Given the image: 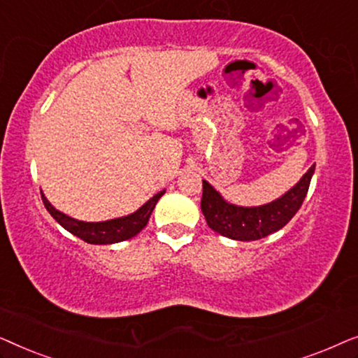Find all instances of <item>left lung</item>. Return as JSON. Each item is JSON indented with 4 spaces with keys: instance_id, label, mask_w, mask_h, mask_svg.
Returning a JSON list of instances; mask_svg holds the SVG:
<instances>
[{
    "instance_id": "1",
    "label": "left lung",
    "mask_w": 358,
    "mask_h": 358,
    "mask_svg": "<svg viewBox=\"0 0 358 358\" xmlns=\"http://www.w3.org/2000/svg\"><path fill=\"white\" fill-rule=\"evenodd\" d=\"M315 164L280 199L261 207H239L229 203L203 180L200 208L213 231L236 241H256L278 231L295 217L310 189Z\"/></svg>"
}]
</instances>
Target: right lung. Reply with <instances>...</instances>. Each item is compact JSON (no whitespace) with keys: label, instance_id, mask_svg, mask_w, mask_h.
Listing matches in <instances>:
<instances>
[{"label":"right lung","instance_id":"right-lung-1","mask_svg":"<svg viewBox=\"0 0 358 358\" xmlns=\"http://www.w3.org/2000/svg\"><path fill=\"white\" fill-rule=\"evenodd\" d=\"M166 190H161V192L153 195V197H151L146 203L141 205L136 212L127 215V217L107 220V222H97V223L80 222V220L68 217V215L62 213L60 210H57L50 202H48L42 190H41V195H42V202L48 210V213H50L52 217L66 229V231H70L71 234H75V236L90 244H114V243H120V241H125V239L136 236V234L146 227L156 202H158L161 195Z\"/></svg>","mask_w":358,"mask_h":358}]
</instances>
